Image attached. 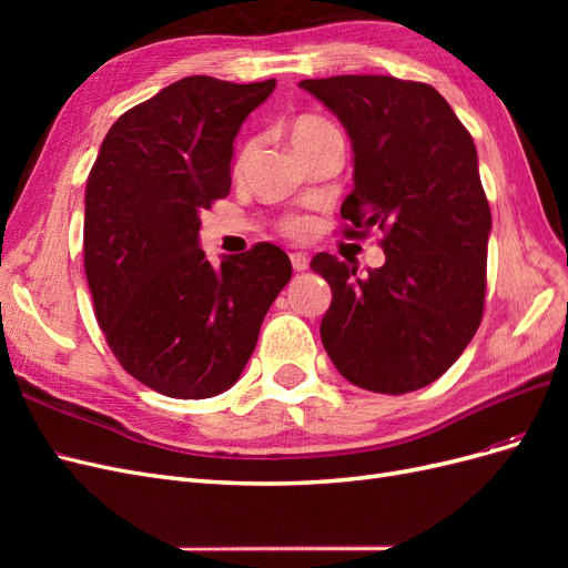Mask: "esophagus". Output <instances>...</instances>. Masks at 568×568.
<instances>
[{"label":"esophagus","mask_w":568,"mask_h":568,"mask_svg":"<svg viewBox=\"0 0 568 568\" xmlns=\"http://www.w3.org/2000/svg\"><path fill=\"white\" fill-rule=\"evenodd\" d=\"M307 255L305 253H291V265H294V270L296 272H303V270H307Z\"/></svg>","instance_id":"obj_1"}]
</instances>
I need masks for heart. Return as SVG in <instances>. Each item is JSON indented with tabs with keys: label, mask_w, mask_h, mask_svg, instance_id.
Masks as SVG:
<instances>
[{
	"label": "heart",
	"mask_w": 568,
	"mask_h": 568,
	"mask_svg": "<svg viewBox=\"0 0 568 568\" xmlns=\"http://www.w3.org/2000/svg\"><path fill=\"white\" fill-rule=\"evenodd\" d=\"M326 128H332V123H326L324 118H317V115H301L296 118L294 123H291L288 128V134H291V142H294L296 149H301L307 140H313V136ZM253 156V144H244L242 151L236 153V161H234V173L242 175L248 161ZM280 230L282 234L291 236V239H305L307 234L313 232V220L305 217V215H286L282 217L280 222Z\"/></svg>",
	"instance_id": "b5f03b06"
}]
</instances>
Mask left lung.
<instances>
[{
    "label": "left lung",
    "mask_w": 568,
    "mask_h": 568,
    "mask_svg": "<svg viewBox=\"0 0 568 568\" xmlns=\"http://www.w3.org/2000/svg\"><path fill=\"white\" fill-rule=\"evenodd\" d=\"M353 142V192L343 234L379 227L386 263L357 265L317 253L332 286L322 343L359 388L400 395L424 388L469 346L486 301L490 205L471 134L432 84L390 75L303 80Z\"/></svg>",
    "instance_id": "left-lung-1"
}]
</instances>
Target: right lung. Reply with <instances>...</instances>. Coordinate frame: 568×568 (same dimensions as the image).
<instances>
[{
    "instance_id": "right-lung-1",
    "label": "right lung",
    "mask_w": 568,
    "mask_h": 568,
    "mask_svg": "<svg viewBox=\"0 0 568 568\" xmlns=\"http://www.w3.org/2000/svg\"><path fill=\"white\" fill-rule=\"evenodd\" d=\"M277 80L182 78L120 115L84 189V274L118 363L168 398L201 400L242 376L291 280L274 244L199 248L201 211L227 196L234 136Z\"/></svg>"
}]
</instances>
